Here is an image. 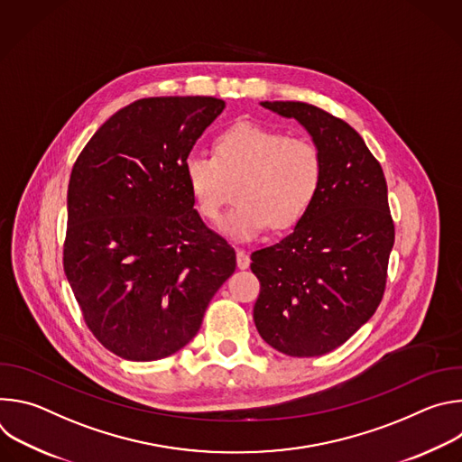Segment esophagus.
I'll return each mask as SVG.
<instances>
[{"label":"esophagus","mask_w":462,"mask_h":462,"mask_svg":"<svg viewBox=\"0 0 462 462\" xmlns=\"http://www.w3.org/2000/svg\"><path fill=\"white\" fill-rule=\"evenodd\" d=\"M236 257H237V267H239L241 271H245V269H248V267H250V255H248V252H246V250L237 248Z\"/></svg>","instance_id":"34e87169"}]
</instances>
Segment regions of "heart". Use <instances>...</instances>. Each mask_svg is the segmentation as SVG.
<instances>
[{
    "mask_svg": "<svg viewBox=\"0 0 462 462\" xmlns=\"http://www.w3.org/2000/svg\"><path fill=\"white\" fill-rule=\"evenodd\" d=\"M195 208L208 221L221 217L226 182H237V205L221 230L237 241L294 226L310 208L321 180V153L307 139L283 131L237 122L214 141V157L191 153L182 164Z\"/></svg>",
    "mask_w": 462,
    "mask_h": 462,
    "instance_id": "b5f03b06",
    "label": "heart"
}]
</instances>
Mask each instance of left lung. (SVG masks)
<instances>
[{"label": "left lung", "instance_id": "obj_1", "mask_svg": "<svg viewBox=\"0 0 462 462\" xmlns=\"http://www.w3.org/2000/svg\"><path fill=\"white\" fill-rule=\"evenodd\" d=\"M261 106L307 131L321 153V180L294 230L250 255L261 283L254 323L283 355L321 356L347 342L383 296L394 243L387 184L347 122L303 102Z\"/></svg>", "mask_w": 462, "mask_h": 462}]
</instances>
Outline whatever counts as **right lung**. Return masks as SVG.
Here are the masks:
<instances>
[{"mask_svg":"<svg viewBox=\"0 0 462 462\" xmlns=\"http://www.w3.org/2000/svg\"><path fill=\"white\" fill-rule=\"evenodd\" d=\"M223 109L214 97L137 100L98 127L73 168L63 271L91 333L124 360L180 351L236 271L182 173Z\"/></svg>","mask_w":462,"mask_h":462,"instance_id":"1","label":"right lung"}]
</instances>
